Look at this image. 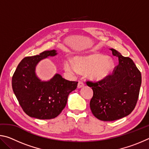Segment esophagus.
Instances as JSON below:
<instances>
[{
  "instance_id": "obj_1",
  "label": "esophagus",
  "mask_w": 149,
  "mask_h": 149,
  "mask_svg": "<svg viewBox=\"0 0 149 149\" xmlns=\"http://www.w3.org/2000/svg\"><path fill=\"white\" fill-rule=\"evenodd\" d=\"M83 87H84V83L82 81H78V84H77V87L81 88Z\"/></svg>"
}]
</instances>
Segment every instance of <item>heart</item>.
<instances>
[{"label":"heart","instance_id":"heart-1","mask_svg":"<svg viewBox=\"0 0 149 149\" xmlns=\"http://www.w3.org/2000/svg\"><path fill=\"white\" fill-rule=\"evenodd\" d=\"M114 67L112 58L99 53L75 56L74 62L68 59L64 62V68L66 72L72 74L77 71L86 73L90 79L95 81L105 79L111 74Z\"/></svg>","mask_w":149,"mask_h":149}]
</instances>
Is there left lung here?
I'll use <instances>...</instances> for the list:
<instances>
[{
  "mask_svg": "<svg viewBox=\"0 0 149 149\" xmlns=\"http://www.w3.org/2000/svg\"><path fill=\"white\" fill-rule=\"evenodd\" d=\"M110 50L119 60L112 74L99 81L86 82L93 91L91 110L102 121H114L131 114L137 104L141 85V74L133 60L116 50Z\"/></svg>",
  "mask_w": 149,
  "mask_h": 149,
  "instance_id": "1",
  "label": "left lung"
}]
</instances>
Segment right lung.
I'll use <instances>...</instances> for the list:
<instances>
[{"instance_id":"1","label":"right lung","mask_w":149,"mask_h":149,"mask_svg":"<svg viewBox=\"0 0 149 149\" xmlns=\"http://www.w3.org/2000/svg\"><path fill=\"white\" fill-rule=\"evenodd\" d=\"M57 54L56 50H46L27 56L19 62L12 76L13 91L26 114L39 120L57 117L67 104L68 97L77 86V81L64 79L56 74L51 79L42 81L35 74L41 60Z\"/></svg>"}]
</instances>
